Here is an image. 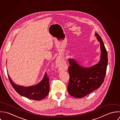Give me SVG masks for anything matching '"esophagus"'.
Masks as SVG:
<instances>
[{
	"label": "esophagus",
	"mask_w": 120,
	"mask_h": 120,
	"mask_svg": "<svg viewBox=\"0 0 120 120\" xmlns=\"http://www.w3.org/2000/svg\"><path fill=\"white\" fill-rule=\"evenodd\" d=\"M58 64V63H57H57H56V64Z\"/></svg>",
	"instance_id": "obj_1"
}]
</instances>
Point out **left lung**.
Masks as SVG:
<instances>
[{
	"mask_svg": "<svg viewBox=\"0 0 120 120\" xmlns=\"http://www.w3.org/2000/svg\"><path fill=\"white\" fill-rule=\"evenodd\" d=\"M100 44L101 51L99 62L96 65L85 68L80 65L74 59H69L68 72L70 80L68 91L70 95L82 98L99 88L104 81L108 65V54L101 37L95 33Z\"/></svg>",
	"mask_w": 120,
	"mask_h": 120,
	"instance_id": "left-lung-1",
	"label": "left lung"
}]
</instances>
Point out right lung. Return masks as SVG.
Listing matches in <instances>:
<instances>
[{
	"mask_svg": "<svg viewBox=\"0 0 120 120\" xmlns=\"http://www.w3.org/2000/svg\"><path fill=\"white\" fill-rule=\"evenodd\" d=\"M7 74L12 86L16 91L21 96L30 99L40 101L47 96L49 93V79L46 73L43 79L38 84L27 87L18 85L14 83L8 74Z\"/></svg>",
	"mask_w": 120,
	"mask_h": 120,
	"instance_id": "obj_1",
	"label": "right lung"
}]
</instances>
